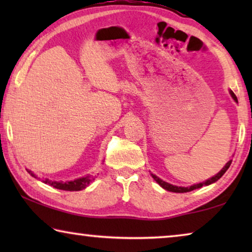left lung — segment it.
I'll list each match as a JSON object with an SVG mask.
<instances>
[{
    "label": "left lung",
    "instance_id": "8db88e82",
    "mask_svg": "<svg viewBox=\"0 0 252 252\" xmlns=\"http://www.w3.org/2000/svg\"><path fill=\"white\" fill-rule=\"evenodd\" d=\"M230 94H231V96L233 97V100H234V101L238 102L237 96H236V94H234V93H233L232 91H230ZM231 162H232V160L228 161V162H227V164H225L224 167L222 168V170H221V171H220L218 174H216L215 177H212V178L209 179V180L204 181V182H202V183H198V185H193V186H191V187H187V188H185V187H177V186L170 185V183H168V182L162 181L160 178H158V177H157V176H155V174H153V173H151V176H152V178L155 179V180H156L158 183H159V185H160L162 188H163V189H165V190L171 191V192H178V193L189 192V191H192V190H195V189H199V188H201L202 186H209V185H211V183H213V182L218 181L219 179H220L221 177H222L223 174L225 173V171H227V170L229 169L230 164H231Z\"/></svg>",
    "mask_w": 252,
    "mask_h": 252
}]
</instances>
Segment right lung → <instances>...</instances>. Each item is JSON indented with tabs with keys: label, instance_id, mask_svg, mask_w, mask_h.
<instances>
[{
	"label": "right lung",
	"instance_id": "1",
	"mask_svg": "<svg viewBox=\"0 0 252 252\" xmlns=\"http://www.w3.org/2000/svg\"><path fill=\"white\" fill-rule=\"evenodd\" d=\"M28 172L31 174L32 177L36 178L35 174H34L32 171H30L28 170ZM95 177L93 176H87V177H83V178H80V179H76V180L73 181H51L48 180V179H45L44 183H48V185L52 186L53 188H57V189L60 190H65V191H80L84 189V188H87L90 183L94 180Z\"/></svg>",
	"mask_w": 252,
	"mask_h": 252
}]
</instances>
